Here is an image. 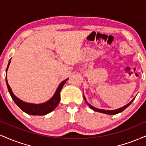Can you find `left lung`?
Masks as SVG:
<instances>
[{
  "mask_svg": "<svg viewBox=\"0 0 146 146\" xmlns=\"http://www.w3.org/2000/svg\"><path fill=\"white\" fill-rule=\"evenodd\" d=\"M84 98L85 101H86V98H85L84 97ZM134 100H135V99H133V100H132L131 102H129L128 104H126L125 106H124L121 107V108H118V109L113 110H103V109H99V108H95V107H93V106H91L90 104H89L87 103V102H86V104H88V106H89L90 108H91V109H93V110H95V111L99 112V113H102L108 114V115H116V114H118V113H121V112L123 111V110H124L125 109V108H127V107H128L131 104V103H132V102H133Z\"/></svg>",
  "mask_w": 146,
  "mask_h": 146,
  "instance_id": "left-lung-1",
  "label": "left lung"
}]
</instances>
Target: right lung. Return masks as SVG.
<instances>
[{
	"label": "right lung",
	"instance_id": "right-lung-1",
	"mask_svg": "<svg viewBox=\"0 0 146 146\" xmlns=\"http://www.w3.org/2000/svg\"><path fill=\"white\" fill-rule=\"evenodd\" d=\"M10 62H11V59L9 60V63H8L7 65V67L6 69V84L7 86L8 90H9V94L11 95V98L13 99V100H14L15 103H16V104L22 110H23L25 113L31 115H44L51 113V111H53V110L56 108L57 106L58 105V104H59V102L60 101V91H61L62 88L64 84L66 83V82L67 81L68 79L64 80V81H62L60 84L59 86L57 88L55 94L53 95V96L48 101L42 104H39L27 103V102L22 101L21 100H20L19 98H17V97L15 96V95L13 93L12 90H11V87L9 86V84L7 82V71L8 67H9Z\"/></svg>",
	"mask_w": 146,
	"mask_h": 146
}]
</instances>
